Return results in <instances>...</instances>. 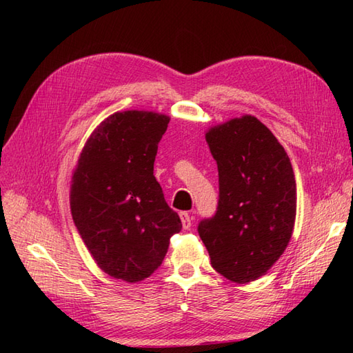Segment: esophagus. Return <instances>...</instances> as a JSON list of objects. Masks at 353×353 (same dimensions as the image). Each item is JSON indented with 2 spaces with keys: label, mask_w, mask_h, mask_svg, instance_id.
<instances>
[{
  "label": "esophagus",
  "mask_w": 353,
  "mask_h": 353,
  "mask_svg": "<svg viewBox=\"0 0 353 353\" xmlns=\"http://www.w3.org/2000/svg\"><path fill=\"white\" fill-rule=\"evenodd\" d=\"M181 220H182V226L185 230H188L192 224V215L190 212H182L181 214Z\"/></svg>",
  "instance_id": "1"
}]
</instances>
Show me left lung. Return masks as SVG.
<instances>
[{
  "label": "left lung",
  "mask_w": 353,
  "mask_h": 353,
  "mask_svg": "<svg viewBox=\"0 0 353 353\" xmlns=\"http://www.w3.org/2000/svg\"><path fill=\"white\" fill-rule=\"evenodd\" d=\"M206 142L219 167V206L199 223L211 264L226 279L247 283L281 258L296 220L290 157L258 118L215 125Z\"/></svg>",
  "instance_id": "1"
}]
</instances>
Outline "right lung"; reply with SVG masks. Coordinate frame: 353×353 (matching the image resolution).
I'll return each instance as SVG.
<instances>
[{
  "mask_svg": "<svg viewBox=\"0 0 353 353\" xmlns=\"http://www.w3.org/2000/svg\"><path fill=\"white\" fill-rule=\"evenodd\" d=\"M168 123L154 112H117L89 137L74 170V224L97 264L115 279L139 282L153 274L182 229L153 174Z\"/></svg>",
  "mask_w": 353,
  "mask_h": 353,
  "instance_id": "obj_1",
  "label": "right lung"
}]
</instances>
